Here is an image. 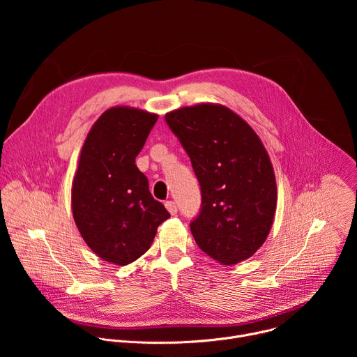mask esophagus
Wrapping results in <instances>:
<instances>
[{"label":"esophagus","mask_w":357,"mask_h":357,"mask_svg":"<svg viewBox=\"0 0 357 357\" xmlns=\"http://www.w3.org/2000/svg\"><path fill=\"white\" fill-rule=\"evenodd\" d=\"M165 208L168 209V212H169L171 215H175V213L178 212V206H176V203H175L174 200H167V202H165Z\"/></svg>","instance_id":"esophagus-1"}]
</instances>
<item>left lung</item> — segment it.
Masks as SVG:
<instances>
[{"label": "left lung", "mask_w": 357, "mask_h": 357, "mask_svg": "<svg viewBox=\"0 0 357 357\" xmlns=\"http://www.w3.org/2000/svg\"><path fill=\"white\" fill-rule=\"evenodd\" d=\"M192 162L202 203L190 231L199 248L231 266L256 252L273 226L277 183L259 135L220 105L182 107L165 116Z\"/></svg>", "instance_id": "8db88e82"}]
</instances>
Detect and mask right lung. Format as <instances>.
Masks as SVG:
<instances>
[{"instance_id": "obj_1", "label": "right lung", "mask_w": 357, "mask_h": 357, "mask_svg": "<svg viewBox=\"0 0 357 357\" xmlns=\"http://www.w3.org/2000/svg\"><path fill=\"white\" fill-rule=\"evenodd\" d=\"M157 120V114L113 107L94 123L82 148L73 218L87 245L109 263L126 266L141 257L171 216L135 165Z\"/></svg>"}]
</instances>
